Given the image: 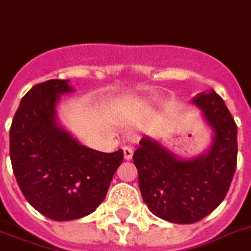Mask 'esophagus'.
I'll use <instances>...</instances> for the list:
<instances>
[{
  "mask_svg": "<svg viewBox=\"0 0 251 251\" xmlns=\"http://www.w3.org/2000/svg\"><path fill=\"white\" fill-rule=\"evenodd\" d=\"M133 148L131 147H125L124 148V157H125V160H131V157H133Z\"/></svg>",
  "mask_w": 251,
  "mask_h": 251,
  "instance_id": "1",
  "label": "esophagus"
}]
</instances>
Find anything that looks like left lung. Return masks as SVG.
<instances>
[{
	"label": "left lung",
	"mask_w": 251,
	"mask_h": 251,
	"mask_svg": "<svg viewBox=\"0 0 251 251\" xmlns=\"http://www.w3.org/2000/svg\"><path fill=\"white\" fill-rule=\"evenodd\" d=\"M214 130L211 148L183 160L144 137L133 154L142 199L158 218L188 225L201 221L225 199L237 168V124L225 100L211 90L192 100Z\"/></svg>",
	"instance_id": "8db88e82"
}]
</instances>
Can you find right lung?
<instances>
[{
	"label": "right lung",
	"instance_id": "right-lung-1",
	"mask_svg": "<svg viewBox=\"0 0 251 251\" xmlns=\"http://www.w3.org/2000/svg\"><path fill=\"white\" fill-rule=\"evenodd\" d=\"M68 80L51 79L25 94L9 131L10 160L21 192L50 219H79L97 210L107 194L124 151L103 153L80 145L56 121Z\"/></svg>",
	"mask_w": 251,
	"mask_h": 251
}]
</instances>
